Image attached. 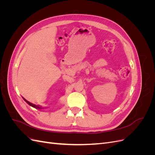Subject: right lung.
<instances>
[{
  "label": "right lung",
  "mask_w": 155,
  "mask_h": 155,
  "mask_svg": "<svg viewBox=\"0 0 155 155\" xmlns=\"http://www.w3.org/2000/svg\"><path fill=\"white\" fill-rule=\"evenodd\" d=\"M23 99H24V100L28 104V105H30V106H31V107H34V108H35V109H42V107H40V106H39V105H34V104H31V103H30V102H29L28 101H27L26 100H25L24 97H23Z\"/></svg>",
  "instance_id": "1"
}]
</instances>
